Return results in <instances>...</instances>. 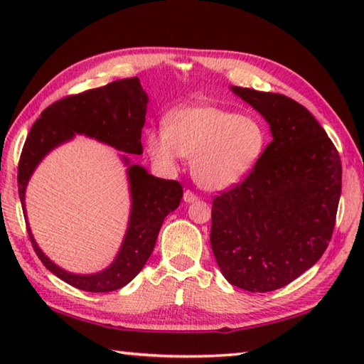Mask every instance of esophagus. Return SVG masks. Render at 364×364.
I'll return each instance as SVG.
<instances>
[{
	"label": "esophagus",
	"mask_w": 364,
	"mask_h": 364,
	"mask_svg": "<svg viewBox=\"0 0 364 364\" xmlns=\"http://www.w3.org/2000/svg\"><path fill=\"white\" fill-rule=\"evenodd\" d=\"M183 200H184V202H186V203H194V202H197V200H198V196H196L194 192L188 189V191H184Z\"/></svg>",
	"instance_id": "34e87169"
}]
</instances>
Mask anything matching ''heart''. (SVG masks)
Here are the masks:
<instances>
[{
  "label": "heart",
  "mask_w": 364,
  "mask_h": 364,
  "mask_svg": "<svg viewBox=\"0 0 364 364\" xmlns=\"http://www.w3.org/2000/svg\"><path fill=\"white\" fill-rule=\"evenodd\" d=\"M267 145L262 123L215 106H184L166 117V129L146 133V151L158 166L175 170L192 158L198 186L222 191L241 183L258 164Z\"/></svg>",
  "instance_id": "heart-1"
}]
</instances>
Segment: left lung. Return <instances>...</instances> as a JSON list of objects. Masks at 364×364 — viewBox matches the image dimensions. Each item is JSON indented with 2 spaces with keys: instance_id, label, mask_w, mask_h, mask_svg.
I'll return each instance as SVG.
<instances>
[{
  "instance_id": "left-lung-1",
  "label": "left lung",
  "mask_w": 364,
  "mask_h": 364,
  "mask_svg": "<svg viewBox=\"0 0 364 364\" xmlns=\"http://www.w3.org/2000/svg\"><path fill=\"white\" fill-rule=\"evenodd\" d=\"M231 90L266 119L272 142L241 184L213 200L211 249L231 284L269 292L326 252L341 196V159L305 106L272 92Z\"/></svg>"
}]
</instances>
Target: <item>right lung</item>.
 I'll return each mask as SVG.
<instances>
[{"instance_id":"1","label":"right lung","mask_w":364,"mask_h":364,"mask_svg":"<svg viewBox=\"0 0 364 364\" xmlns=\"http://www.w3.org/2000/svg\"><path fill=\"white\" fill-rule=\"evenodd\" d=\"M146 105L149 95L145 94L139 78L119 80L103 87L65 97L41 114L23 145L17 180L29 239L43 266L60 280L78 289L89 292L115 291L128 284L141 272L154 249L166 215L180 205L183 197L181 184L153 176L142 166L131 164L128 156L122 154V159L128 167L131 196L125 237L117 257L109 266L97 274L80 275L67 272L65 269L54 264L37 245L26 218L25 194L28 181L46 154L56 146L72 141L75 134L97 139L98 142L111 145L123 153L142 154L141 134Z\"/></svg>"}]
</instances>
